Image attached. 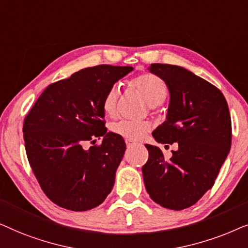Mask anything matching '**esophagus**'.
<instances>
[{
    "instance_id": "1",
    "label": "esophagus",
    "mask_w": 248,
    "mask_h": 248,
    "mask_svg": "<svg viewBox=\"0 0 248 248\" xmlns=\"http://www.w3.org/2000/svg\"><path fill=\"white\" fill-rule=\"evenodd\" d=\"M126 144H127V146L128 147H130L131 145H134V143L131 140H126Z\"/></svg>"
}]
</instances>
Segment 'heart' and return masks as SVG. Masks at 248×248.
Wrapping results in <instances>:
<instances>
[{"label":"heart","mask_w":248,"mask_h":248,"mask_svg":"<svg viewBox=\"0 0 248 248\" xmlns=\"http://www.w3.org/2000/svg\"><path fill=\"white\" fill-rule=\"evenodd\" d=\"M131 87L140 93L148 104H161L168 95V86L162 78L153 74H144L131 80ZM119 91L113 86L107 92L102 101V110L108 117H115L118 111ZM151 124L147 121L119 120L111 124L112 133L129 140H137L148 131Z\"/></svg>","instance_id":"heart-1"}]
</instances>
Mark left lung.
Instances as JSON below:
<instances>
[{
	"mask_svg": "<svg viewBox=\"0 0 248 248\" xmlns=\"http://www.w3.org/2000/svg\"><path fill=\"white\" fill-rule=\"evenodd\" d=\"M152 74L169 88L167 120L153 131L161 144H178L169 161L160 147L146 144L144 184L155 203L170 210L194 205L213 187L232 146V119L219 88L187 69L152 63Z\"/></svg>",
	"mask_w": 248,
	"mask_h": 248,
	"instance_id": "8db88e82",
	"label": "left lung"
}]
</instances>
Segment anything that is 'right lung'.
<instances>
[{
    "label": "right lung",
    "mask_w": 248,
    "mask_h": 248,
    "mask_svg": "<svg viewBox=\"0 0 248 248\" xmlns=\"http://www.w3.org/2000/svg\"><path fill=\"white\" fill-rule=\"evenodd\" d=\"M133 67L101 64L51 84L24 121V140L32 172L45 195L70 211L103 203L124 157V138L107 133L102 101L114 82ZM104 137L100 145L88 150Z\"/></svg>",
    "instance_id": "1"
}]
</instances>
